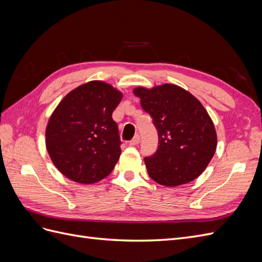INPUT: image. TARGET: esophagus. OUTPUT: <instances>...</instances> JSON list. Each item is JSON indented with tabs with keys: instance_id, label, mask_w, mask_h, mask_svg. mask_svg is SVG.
Wrapping results in <instances>:
<instances>
[{
	"instance_id": "1",
	"label": "esophagus",
	"mask_w": 262,
	"mask_h": 262,
	"mask_svg": "<svg viewBox=\"0 0 262 262\" xmlns=\"http://www.w3.org/2000/svg\"><path fill=\"white\" fill-rule=\"evenodd\" d=\"M129 143H130V145H132V146L138 145V144L140 143V136H139V134H137V136L134 137V138L129 142Z\"/></svg>"
}]
</instances>
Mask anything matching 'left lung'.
Wrapping results in <instances>:
<instances>
[{
    "mask_svg": "<svg viewBox=\"0 0 262 262\" xmlns=\"http://www.w3.org/2000/svg\"><path fill=\"white\" fill-rule=\"evenodd\" d=\"M134 95L158 133L157 150L144 162L157 184L176 187L192 181L207 168L216 149V132L207 110L191 94L172 84L152 90L138 87Z\"/></svg>",
    "mask_w": 262,
    "mask_h": 262,
    "instance_id": "8db88e82",
    "label": "left lung"
}]
</instances>
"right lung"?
<instances>
[{
    "label": "right lung",
    "mask_w": 262,
    "mask_h": 262,
    "mask_svg": "<svg viewBox=\"0 0 262 262\" xmlns=\"http://www.w3.org/2000/svg\"><path fill=\"white\" fill-rule=\"evenodd\" d=\"M122 94L100 81L69 93L53 112L46 130L51 161L63 175L94 184L113 171L121 141L113 113Z\"/></svg>",
    "instance_id": "right-lung-1"
}]
</instances>
